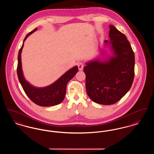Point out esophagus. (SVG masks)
Listing matches in <instances>:
<instances>
[{
	"label": "esophagus",
	"mask_w": 154,
	"mask_h": 154,
	"mask_svg": "<svg viewBox=\"0 0 154 154\" xmlns=\"http://www.w3.org/2000/svg\"><path fill=\"white\" fill-rule=\"evenodd\" d=\"M77 66H78L79 69V70H80V71H81V70H83V68H84V65H83V63H82V62H79V63H77Z\"/></svg>",
	"instance_id": "obj_1"
}]
</instances>
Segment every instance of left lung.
<instances>
[{
	"label": "left lung",
	"mask_w": 154,
	"mask_h": 154,
	"mask_svg": "<svg viewBox=\"0 0 154 154\" xmlns=\"http://www.w3.org/2000/svg\"><path fill=\"white\" fill-rule=\"evenodd\" d=\"M109 27V39L104 42L103 49L84 68L88 96L103 105L122 98L131 88L134 75V54L129 42L114 25Z\"/></svg>",
	"instance_id": "1"
}]
</instances>
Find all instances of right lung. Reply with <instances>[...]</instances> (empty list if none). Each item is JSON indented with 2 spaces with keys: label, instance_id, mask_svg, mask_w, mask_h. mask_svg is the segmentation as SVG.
<instances>
[{
  "label": "right lung",
  "instance_id": "1",
  "mask_svg": "<svg viewBox=\"0 0 154 154\" xmlns=\"http://www.w3.org/2000/svg\"><path fill=\"white\" fill-rule=\"evenodd\" d=\"M36 30L37 28H35L26 36L23 40L22 47L18 52L17 66L18 80L25 94L33 102L43 107L58 105L63 100L66 95L67 84L78 72L79 69L77 66H74L60 77L57 80L44 87H37L33 86L26 80L22 71L21 52L24 45L23 43L26 39Z\"/></svg>",
  "mask_w": 154,
  "mask_h": 154
}]
</instances>
